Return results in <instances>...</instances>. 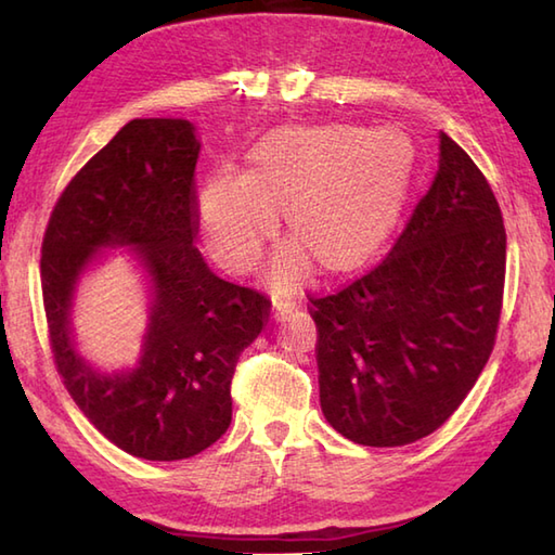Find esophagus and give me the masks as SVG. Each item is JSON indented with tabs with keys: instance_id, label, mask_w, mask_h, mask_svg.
Masks as SVG:
<instances>
[{
	"instance_id": "obj_1",
	"label": "esophagus",
	"mask_w": 555,
	"mask_h": 555,
	"mask_svg": "<svg viewBox=\"0 0 555 555\" xmlns=\"http://www.w3.org/2000/svg\"><path fill=\"white\" fill-rule=\"evenodd\" d=\"M293 310V305L288 300H274V305H271V317L274 320H284V314H288Z\"/></svg>"
}]
</instances>
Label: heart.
Masks as SVG:
<instances>
[{"label":"heart","instance_id":"1","mask_svg":"<svg viewBox=\"0 0 555 555\" xmlns=\"http://www.w3.org/2000/svg\"><path fill=\"white\" fill-rule=\"evenodd\" d=\"M410 179V147L391 131L288 126L267 133L245 173L211 176L199 193V227L217 262L243 274L262 257L284 209L300 247L276 262L279 291L296 288L308 251L326 271L362 264L391 231Z\"/></svg>","mask_w":555,"mask_h":555}]
</instances>
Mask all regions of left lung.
I'll use <instances>...</instances> for the list:
<instances>
[{
    "label": "left lung",
    "mask_w": 555,
    "mask_h": 555,
    "mask_svg": "<svg viewBox=\"0 0 555 555\" xmlns=\"http://www.w3.org/2000/svg\"><path fill=\"white\" fill-rule=\"evenodd\" d=\"M503 286L499 199L441 133L439 171L391 253L332 296L310 298L326 422L376 448L439 429L496 344Z\"/></svg>",
    "instance_id": "8db88e82"
}]
</instances>
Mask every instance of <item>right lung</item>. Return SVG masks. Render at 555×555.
Instances as JSON below:
<instances>
[{
  "label": "right lung",
  "mask_w": 555,
  "mask_h": 555,
  "mask_svg": "<svg viewBox=\"0 0 555 555\" xmlns=\"http://www.w3.org/2000/svg\"><path fill=\"white\" fill-rule=\"evenodd\" d=\"M197 152L191 121L133 119L68 181L42 238L56 372L100 434L145 460L197 455L229 429L235 362L271 310L264 293L211 274L193 245ZM102 244H135L156 291L144 360L114 377L90 371L67 336L69 293Z\"/></svg>",
  "instance_id": "1"
}]
</instances>
